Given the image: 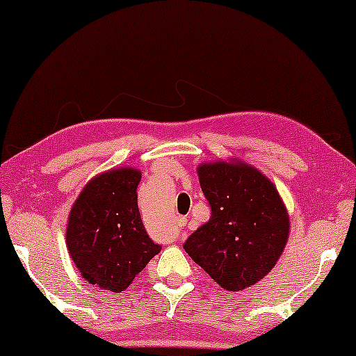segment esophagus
I'll list each match as a JSON object with an SVG mask.
<instances>
[{
    "label": "esophagus",
    "instance_id": "34e87169",
    "mask_svg": "<svg viewBox=\"0 0 356 356\" xmlns=\"http://www.w3.org/2000/svg\"><path fill=\"white\" fill-rule=\"evenodd\" d=\"M184 223H186V218H184V217L177 218V228H178V230H181V228L184 227Z\"/></svg>",
    "mask_w": 356,
    "mask_h": 356
}]
</instances>
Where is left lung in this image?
Returning a JSON list of instances; mask_svg holds the SVG:
<instances>
[{"mask_svg":"<svg viewBox=\"0 0 356 356\" xmlns=\"http://www.w3.org/2000/svg\"><path fill=\"white\" fill-rule=\"evenodd\" d=\"M197 177L212 216L184 250L223 290H245L264 279L285 250L284 199L264 173L238 159L201 163Z\"/></svg>","mask_w":356,"mask_h":356,"instance_id":"left-lung-1","label":"left lung"}]
</instances>
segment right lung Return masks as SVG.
<instances>
[{
  "instance_id": "obj_1",
  "label": "right lung",
  "mask_w": 356,
  "mask_h": 356,
  "mask_svg": "<svg viewBox=\"0 0 356 356\" xmlns=\"http://www.w3.org/2000/svg\"><path fill=\"white\" fill-rule=\"evenodd\" d=\"M140 172L118 167L95 175L72 204L66 246L81 275L102 290L121 293L149 264L160 246L140 220Z\"/></svg>"
}]
</instances>
